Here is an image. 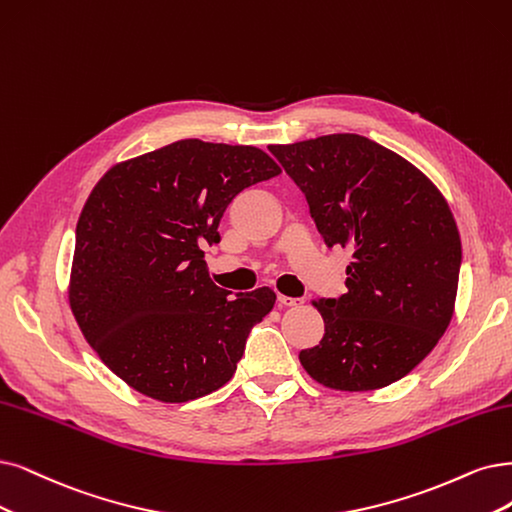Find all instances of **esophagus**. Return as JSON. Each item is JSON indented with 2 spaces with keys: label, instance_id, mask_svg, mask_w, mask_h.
Here are the masks:
<instances>
[{
  "label": "esophagus",
  "instance_id": "1",
  "mask_svg": "<svg viewBox=\"0 0 512 512\" xmlns=\"http://www.w3.org/2000/svg\"><path fill=\"white\" fill-rule=\"evenodd\" d=\"M278 304H280V306H287V308H297V306L304 304V299H299V297H287V295L278 293Z\"/></svg>",
  "mask_w": 512,
  "mask_h": 512
}]
</instances>
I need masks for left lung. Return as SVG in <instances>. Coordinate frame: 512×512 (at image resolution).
Segmentation results:
<instances>
[{"mask_svg":"<svg viewBox=\"0 0 512 512\" xmlns=\"http://www.w3.org/2000/svg\"><path fill=\"white\" fill-rule=\"evenodd\" d=\"M268 149L304 192L325 244L352 251L348 293L312 301L325 335L299 363L333 390L390 386L451 323L462 242L447 200L420 168L361 135Z\"/></svg>","mask_w":512,"mask_h":512,"instance_id":"left-lung-1","label":"left lung"}]
</instances>
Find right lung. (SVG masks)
<instances>
[{
    "instance_id": "1",
    "label": "right lung",
    "mask_w": 512,
    "mask_h": 512,
    "mask_svg": "<svg viewBox=\"0 0 512 512\" xmlns=\"http://www.w3.org/2000/svg\"><path fill=\"white\" fill-rule=\"evenodd\" d=\"M280 166L257 147L183 139L111 166L75 227L69 306L92 350L130 388L187 403L232 380L268 287L227 297L202 246L246 187Z\"/></svg>"
}]
</instances>
